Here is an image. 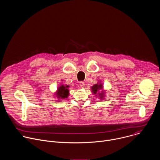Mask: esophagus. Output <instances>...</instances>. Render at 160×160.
Masks as SVG:
<instances>
[{"label": "esophagus", "mask_w": 160, "mask_h": 160, "mask_svg": "<svg viewBox=\"0 0 160 160\" xmlns=\"http://www.w3.org/2000/svg\"><path fill=\"white\" fill-rule=\"evenodd\" d=\"M79 85L82 87V88H84L85 87V83L83 82H79Z\"/></svg>", "instance_id": "obj_1"}]
</instances>
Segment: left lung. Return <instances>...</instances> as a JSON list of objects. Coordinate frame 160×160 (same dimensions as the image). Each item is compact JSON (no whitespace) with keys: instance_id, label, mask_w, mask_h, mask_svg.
<instances>
[{"instance_id":"1","label":"left lung","mask_w":160,"mask_h":160,"mask_svg":"<svg viewBox=\"0 0 160 160\" xmlns=\"http://www.w3.org/2000/svg\"><path fill=\"white\" fill-rule=\"evenodd\" d=\"M102 85L100 83H96V84H94L92 87H91V89H92V93H94V94H96V96L97 94H99L98 96L102 99V98H104V90H102L101 91V92H99V90H101L102 88Z\"/></svg>"}]
</instances>
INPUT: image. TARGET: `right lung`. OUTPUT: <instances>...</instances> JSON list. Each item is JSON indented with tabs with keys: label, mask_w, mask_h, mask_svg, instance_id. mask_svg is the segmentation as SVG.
<instances>
[{
	"label": "right lung",
	"mask_w": 160,
	"mask_h": 160,
	"mask_svg": "<svg viewBox=\"0 0 160 160\" xmlns=\"http://www.w3.org/2000/svg\"><path fill=\"white\" fill-rule=\"evenodd\" d=\"M68 85H61L59 86L58 88L57 92H56V97L58 98V101H59L60 99H64L65 98H67L69 96V90H68Z\"/></svg>",
	"instance_id": "1"
}]
</instances>
